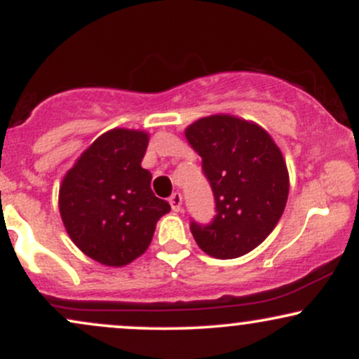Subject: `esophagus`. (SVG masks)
Segmentation results:
<instances>
[{
    "instance_id": "esophagus-1",
    "label": "esophagus",
    "mask_w": 359,
    "mask_h": 359,
    "mask_svg": "<svg viewBox=\"0 0 359 359\" xmlns=\"http://www.w3.org/2000/svg\"><path fill=\"white\" fill-rule=\"evenodd\" d=\"M168 203H170L172 209H174L175 212L182 211V196H180V192H174L170 196V199H168Z\"/></svg>"
}]
</instances>
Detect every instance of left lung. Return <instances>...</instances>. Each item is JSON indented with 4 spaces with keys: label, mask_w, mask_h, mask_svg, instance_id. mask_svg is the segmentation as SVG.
<instances>
[{
    "label": "left lung",
    "mask_w": 359,
    "mask_h": 359,
    "mask_svg": "<svg viewBox=\"0 0 359 359\" xmlns=\"http://www.w3.org/2000/svg\"><path fill=\"white\" fill-rule=\"evenodd\" d=\"M185 138L203 158L216 201L211 224L191 222L194 240L217 259L250 253L285 209L290 180L282 151L262 126L231 114L197 119L185 128Z\"/></svg>",
    "instance_id": "left-lung-1"
}]
</instances>
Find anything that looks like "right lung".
<instances>
[{
  "label": "right lung",
  "instance_id": "right-lung-1",
  "mask_svg": "<svg viewBox=\"0 0 359 359\" xmlns=\"http://www.w3.org/2000/svg\"><path fill=\"white\" fill-rule=\"evenodd\" d=\"M148 133L106 131L64 175L59 191L62 222L82 253L106 266H125L142 257L156 221L170 211L151 191L142 167Z\"/></svg>",
  "mask_w": 359,
  "mask_h": 359
}]
</instances>
